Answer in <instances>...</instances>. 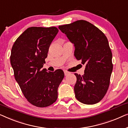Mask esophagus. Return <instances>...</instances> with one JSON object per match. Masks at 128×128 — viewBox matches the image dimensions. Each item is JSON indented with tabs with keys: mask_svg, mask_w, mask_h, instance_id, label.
<instances>
[{
	"mask_svg": "<svg viewBox=\"0 0 128 128\" xmlns=\"http://www.w3.org/2000/svg\"><path fill=\"white\" fill-rule=\"evenodd\" d=\"M70 74V72H68V71H64V75H65V76H66V75H69Z\"/></svg>",
	"mask_w": 128,
	"mask_h": 128,
	"instance_id": "esophagus-1",
	"label": "esophagus"
}]
</instances>
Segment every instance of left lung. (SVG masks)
Segmentation results:
<instances>
[{
    "label": "left lung",
    "mask_w": 128,
    "mask_h": 128,
    "mask_svg": "<svg viewBox=\"0 0 128 128\" xmlns=\"http://www.w3.org/2000/svg\"><path fill=\"white\" fill-rule=\"evenodd\" d=\"M74 44V56L85 64L84 74H75L76 99L85 104L98 103L108 89L113 65L108 41L103 32L85 20L58 26Z\"/></svg>",
    "instance_id": "8db88e82"
}]
</instances>
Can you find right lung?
I'll list each match as a JSON object with an SVG mask.
<instances>
[{"label": "right lung", "instance_id": "add662e5", "mask_svg": "<svg viewBox=\"0 0 128 128\" xmlns=\"http://www.w3.org/2000/svg\"><path fill=\"white\" fill-rule=\"evenodd\" d=\"M55 26H32L14 42L10 62L14 77L29 102L38 107L52 105L58 97V88L64 77L62 70L42 69L50 44L58 33Z\"/></svg>", "mask_w": 128, "mask_h": 128}]
</instances>
